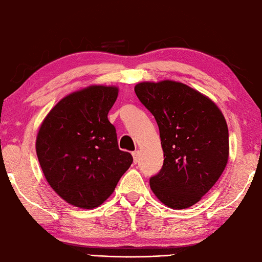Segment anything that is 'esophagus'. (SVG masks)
Listing matches in <instances>:
<instances>
[{"mask_svg":"<svg viewBox=\"0 0 262 262\" xmlns=\"http://www.w3.org/2000/svg\"><path fill=\"white\" fill-rule=\"evenodd\" d=\"M132 156H134V162L138 163L139 161V151H134L132 152Z\"/></svg>","mask_w":262,"mask_h":262,"instance_id":"obj_1","label":"esophagus"}]
</instances>
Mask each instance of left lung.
Wrapping results in <instances>:
<instances>
[{
  "instance_id": "left-lung-1",
  "label": "left lung",
  "mask_w": 262,
  "mask_h": 262,
  "mask_svg": "<svg viewBox=\"0 0 262 262\" xmlns=\"http://www.w3.org/2000/svg\"><path fill=\"white\" fill-rule=\"evenodd\" d=\"M135 92L155 117L163 166L150 187L164 205L198 203L223 173L229 156L227 121L209 98L180 82H142Z\"/></svg>"
}]
</instances>
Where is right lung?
I'll return each mask as SVG.
<instances>
[{
  "instance_id": "obj_1",
  "label": "right lung",
  "mask_w": 262,
  "mask_h": 262,
  "mask_svg": "<svg viewBox=\"0 0 262 262\" xmlns=\"http://www.w3.org/2000/svg\"><path fill=\"white\" fill-rule=\"evenodd\" d=\"M117 96L118 88L105 85L75 92L50 111L38 132L35 149L46 180L76 207L101 205L134 161L119 149L107 118Z\"/></svg>"
}]
</instances>
